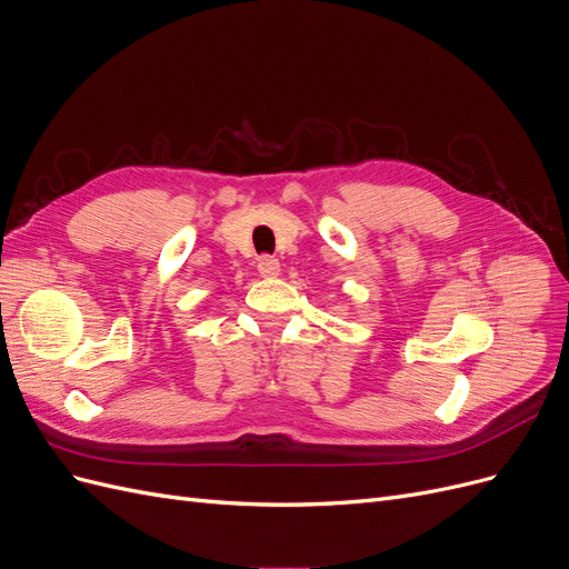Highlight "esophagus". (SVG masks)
<instances>
[{
  "instance_id": "34e87169",
  "label": "esophagus",
  "mask_w": 569,
  "mask_h": 569,
  "mask_svg": "<svg viewBox=\"0 0 569 569\" xmlns=\"http://www.w3.org/2000/svg\"><path fill=\"white\" fill-rule=\"evenodd\" d=\"M258 272L263 274V278H278L280 274V261L272 256H261L258 258Z\"/></svg>"
}]
</instances>
